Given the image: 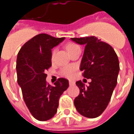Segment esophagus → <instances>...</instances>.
<instances>
[{
    "mask_svg": "<svg viewBox=\"0 0 134 134\" xmlns=\"http://www.w3.org/2000/svg\"><path fill=\"white\" fill-rule=\"evenodd\" d=\"M69 85L70 86H73V85H75V82L73 81H69Z\"/></svg>",
    "mask_w": 134,
    "mask_h": 134,
    "instance_id": "1",
    "label": "esophagus"
}]
</instances>
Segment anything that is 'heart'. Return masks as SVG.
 <instances>
[{
	"instance_id": "b5f03b06",
	"label": "heart",
	"mask_w": 134,
	"mask_h": 134,
	"mask_svg": "<svg viewBox=\"0 0 134 134\" xmlns=\"http://www.w3.org/2000/svg\"><path fill=\"white\" fill-rule=\"evenodd\" d=\"M66 49L68 51V52L69 54L73 52L74 50L76 49H79V46L76 43H72V42H69V43H66ZM55 52H56V49L54 48L52 51V54H51V59L54 60V57H55ZM76 67L74 66H66L64 67L61 70V74L64 77L67 78V79H72L74 76V74H75Z\"/></svg>"
}]
</instances>
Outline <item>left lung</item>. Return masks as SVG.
<instances>
[{
    "label": "left lung",
    "instance_id": "8db88e82",
    "mask_svg": "<svg viewBox=\"0 0 134 134\" xmlns=\"http://www.w3.org/2000/svg\"><path fill=\"white\" fill-rule=\"evenodd\" d=\"M71 40L85 46L80 70L83 71L84 77L91 79L89 86H85L81 80L76 82L80 93L74 99V106L82 115L97 118L107 107L117 85L118 57L109 44L95 36Z\"/></svg>",
    "mask_w": 134,
    "mask_h": 134
}]
</instances>
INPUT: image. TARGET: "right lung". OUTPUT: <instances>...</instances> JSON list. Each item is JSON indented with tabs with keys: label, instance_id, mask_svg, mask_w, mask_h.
Wrapping results in <instances>:
<instances>
[{
	"label": "right lung",
	"instance_id": "right-lung-1",
	"mask_svg": "<svg viewBox=\"0 0 134 134\" xmlns=\"http://www.w3.org/2000/svg\"><path fill=\"white\" fill-rule=\"evenodd\" d=\"M64 39L39 34L27 41L17 55V82L23 99L32 115L41 121L54 117L60 96L69 86L68 80L64 78L58 79L54 86L46 80V71L52 66V49Z\"/></svg>",
	"mask_w": 134,
	"mask_h": 134
}]
</instances>
